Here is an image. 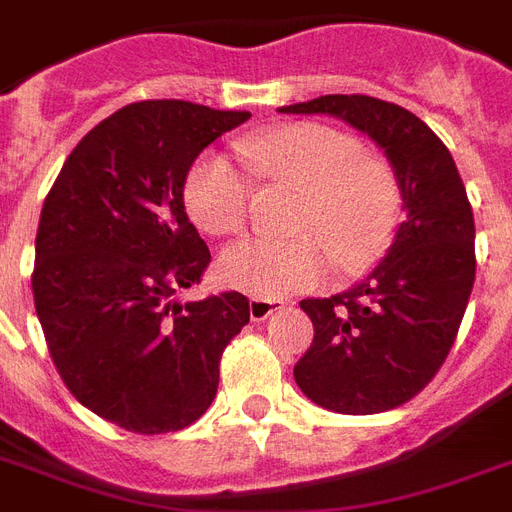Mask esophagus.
Instances as JSON below:
<instances>
[{"label": "esophagus", "mask_w": 512, "mask_h": 512, "mask_svg": "<svg viewBox=\"0 0 512 512\" xmlns=\"http://www.w3.org/2000/svg\"><path fill=\"white\" fill-rule=\"evenodd\" d=\"M281 308H284V305H281L279 300H260V297H252V300H249V319L265 321L268 316L281 311Z\"/></svg>", "instance_id": "obj_1"}]
</instances>
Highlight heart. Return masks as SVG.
<instances>
[{
  "instance_id": "b5f03b06",
  "label": "heart",
  "mask_w": 512,
  "mask_h": 512,
  "mask_svg": "<svg viewBox=\"0 0 512 512\" xmlns=\"http://www.w3.org/2000/svg\"><path fill=\"white\" fill-rule=\"evenodd\" d=\"M236 151L255 177L300 191L292 228L305 236L228 247L217 260L225 287L281 300L321 287L332 260L345 273L380 260L396 223L398 188L393 172L361 154L356 138L327 124L297 122L244 135ZM185 209L212 236L239 233L252 209V183L225 156L204 154L185 177Z\"/></svg>"
}]
</instances>
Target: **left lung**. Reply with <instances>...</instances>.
<instances>
[{
    "mask_svg": "<svg viewBox=\"0 0 512 512\" xmlns=\"http://www.w3.org/2000/svg\"><path fill=\"white\" fill-rule=\"evenodd\" d=\"M327 114L385 151L404 223L350 289L300 303L313 321L295 382L337 414H377L417 396L452 350L476 281V225L449 148L412 111L369 95H321L279 108Z\"/></svg>",
    "mask_w": 512,
    "mask_h": 512,
    "instance_id": "left-lung-1",
    "label": "left lung"
}]
</instances>
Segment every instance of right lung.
<instances>
[{"instance_id": "obj_1", "label": "right lung", "mask_w": 512, "mask_h": 512, "mask_svg": "<svg viewBox=\"0 0 512 512\" xmlns=\"http://www.w3.org/2000/svg\"><path fill=\"white\" fill-rule=\"evenodd\" d=\"M249 111L143 100L92 127L55 177L36 231L31 287L50 356L76 401L119 428L183 430L217 393L249 300L199 284L207 244L185 215L196 156Z\"/></svg>"}]
</instances>
